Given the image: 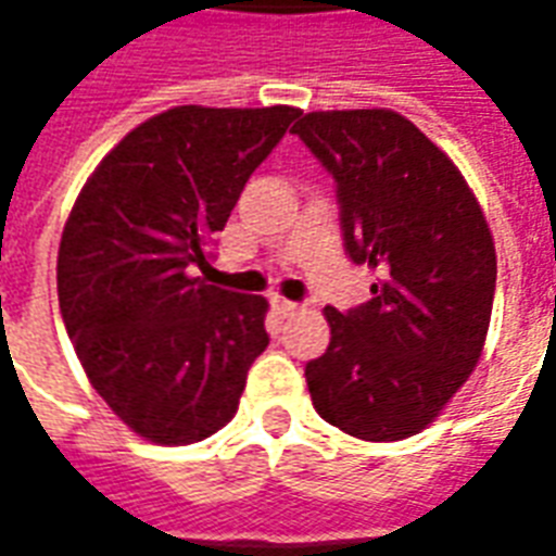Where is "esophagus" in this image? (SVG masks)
Returning a JSON list of instances; mask_svg holds the SVG:
<instances>
[{
	"instance_id": "1",
	"label": "esophagus",
	"mask_w": 556,
	"mask_h": 556,
	"mask_svg": "<svg viewBox=\"0 0 556 556\" xmlns=\"http://www.w3.org/2000/svg\"><path fill=\"white\" fill-rule=\"evenodd\" d=\"M274 309H277L282 318H289V315L298 313V303L294 301H286V298H274Z\"/></svg>"
}]
</instances>
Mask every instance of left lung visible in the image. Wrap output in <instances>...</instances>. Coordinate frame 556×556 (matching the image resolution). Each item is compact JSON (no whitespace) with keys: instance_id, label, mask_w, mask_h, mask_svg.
<instances>
[{"instance_id":"1","label":"left lung","mask_w":556,"mask_h":556,"mask_svg":"<svg viewBox=\"0 0 556 556\" xmlns=\"http://www.w3.org/2000/svg\"><path fill=\"white\" fill-rule=\"evenodd\" d=\"M337 181L354 265L372 298L327 306L330 345L306 363L315 410L363 441L426 429L473 372L494 303L489 223L455 163L390 110L306 113L291 127Z\"/></svg>"}]
</instances>
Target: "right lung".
Listing matches in <instances>:
<instances>
[{"label":"right lung","mask_w":556,"mask_h":556,"mask_svg":"<svg viewBox=\"0 0 556 556\" xmlns=\"http://www.w3.org/2000/svg\"><path fill=\"white\" fill-rule=\"evenodd\" d=\"M294 106H175L101 160L62 231L59 309L91 387L146 441L223 429L267 349L262 294L205 286L193 267L226 229Z\"/></svg>","instance_id":"obj_1"}]
</instances>
